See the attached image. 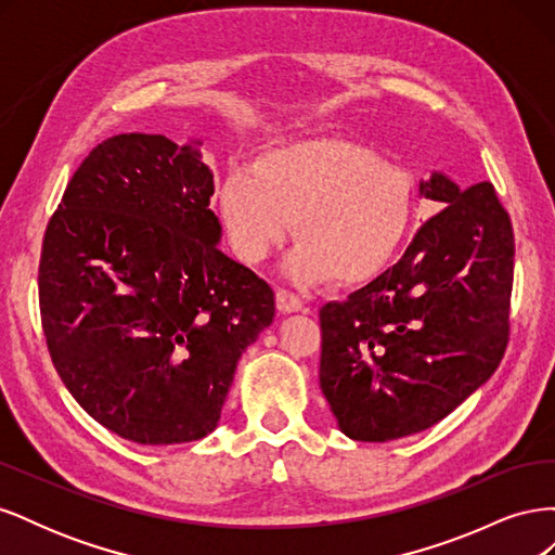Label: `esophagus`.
Wrapping results in <instances>:
<instances>
[{"label": "esophagus", "instance_id": "esophagus-1", "mask_svg": "<svg viewBox=\"0 0 555 555\" xmlns=\"http://www.w3.org/2000/svg\"><path fill=\"white\" fill-rule=\"evenodd\" d=\"M275 298H278V310H280V312H284V314H289V312H300V310L306 308L304 298H300V296H298V294H294V292H289V289H278Z\"/></svg>", "mask_w": 555, "mask_h": 555}]
</instances>
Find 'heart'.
Listing matches in <instances>:
<instances>
[{
  "mask_svg": "<svg viewBox=\"0 0 555 555\" xmlns=\"http://www.w3.org/2000/svg\"><path fill=\"white\" fill-rule=\"evenodd\" d=\"M412 208L405 171L338 139L271 150L259 169L231 171L220 190L231 245L247 263H261L298 220L300 243L284 263L296 284L331 273L343 282L371 278L405 236Z\"/></svg>",
  "mask_w": 555,
  "mask_h": 555,
  "instance_id": "1",
  "label": "heart"
}]
</instances>
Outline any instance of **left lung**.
Listing matches in <instances>:
<instances>
[{"mask_svg": "<svg viewBox=\"0 0 555 555\" xmlns=\"http://www.w3.org/2000/svg\"><path fill=\"white\" fill-rule=\"evenodd\" d=\"M418 194L442 208L405 255L319 310V386L359 442L426 430L495 373L509 340L514 231L491 182L440 171Z\"/></svg>", "mask_w": 555, "mask_h": 555, "instance_id": "obj_1", "label": "left lung"}]
</instances>
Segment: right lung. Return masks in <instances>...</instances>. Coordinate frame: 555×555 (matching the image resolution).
Listing matches in <instances>:
<instances>
[{"label": "right lung", "instance_id": "right-lung-1", "mask_svg": "<svg viewBox=\"0 0 555 555\" xmlns=\"http://www.w3.org/2000/svg\"><path fill=\"white\" fill-rule=\"evenodd\" d=\"M201 141L117 133L50 217L39 306L50 359L94 422L139 444L206 438L275 294L217 247Z\"/></svg>", "mask_w": 555, "mask_h": 555}]
</instances>
